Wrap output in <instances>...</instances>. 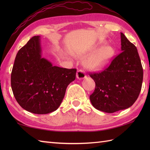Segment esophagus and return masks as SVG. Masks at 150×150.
Returning a JSON list of instances; mask_svg holds the SVG:
<instances>
[{
    "label": "esophagus",
    "instance_id": "obj_1",
    "mask_svg": "<svg viewBox=\"0 0 150 150\" xmlns=\"http://www.w3.org/2000/svg\"><path fill=\"white\" fill-rule=\"evenodd\" d=\"M86 73L82 69H79L77 72V78L78 79H82L86 77Z\"/></svg>",
    "mask_w": 150,
    "mask_h": 150
}]
</instances>
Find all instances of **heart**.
I'll list each match as a JSON object with an SVG mask.
<instances>
[{
	"mask_svg": "<svg viewBox=\"0 0 150 150\" xmlns=\"http://www.w3.org/2000/svg\"><path fill=\"white\" fill-rule=\"evenodd\" d=\"M114 54L112 46H106L100 49L98 52L91 51L89 53L90 57L86 60L85 64L88 68L92 69H100L106 66Z\"/></svg>",
	"mask_w": 150,
	"mask_h": 150,
	"instance_id": "1",
	"label": "heart"
}]
</instances>
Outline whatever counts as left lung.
Here are the masks:
<instances>
[{
    "instance_id": "left-lung-1",
    "label": "left lung",
    "mask_w": 150,
    "mask_h": 150,
    "mask_svg": "<svg viewBox=\"0 0 150 150\" xmlns=\"http://www.w3.org/2000/svg\"><path fill=\"white\" fill-rule=\"evenodd\" d=\"M122 52L99 73H90L95 82L90 101L97 110L114 113L134 104L141 90L143 69L136 46L120 33Z\"/></svg>"
}]
</instances>
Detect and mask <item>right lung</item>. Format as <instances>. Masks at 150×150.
Wrapping results in <instances>:
<instances>
[{
	"label": "right lung",
	"instance_id": "right-lung-1",
	"mask_svg": "<svg viewBox=\"0 0 150 150\" xmlns=\"http://www.w3.org/2000/svg\"><path fill=\"white\" fill-rule=\"evenodd\" d=\"M40 37L34 36L19 50L11 74L16 100L29 112L47 114L57 110L66 88L76 77V69L53 66L41 55Z\"/></svg>",
	"mask_w": 150,
	"mask_h": 150
}]
</instances>
